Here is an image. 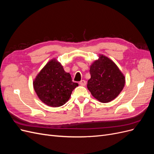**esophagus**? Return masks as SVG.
Segmentation results:
<instances>
[{
  "label": "esophagus",
  "instance_id": "1",
  "mask_svg": "<svg viewBox=\"0 0 154 154\" xmlns=\"http://www.w3.org/2000/svg\"><path fill=\"white\" fill-rule=\"evenodd\" d=\"M79 84L82 85V86H85L86 85V81L85 80H81L80 82H79Z\"/></svg>",
  "mask_w": 154,
  "mask_h": 154
}]
</instances>
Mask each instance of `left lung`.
<instances>
[{
	"instance_id": "left-lung-1",
	"label": "left lung",
	"mask_w": 154,
	"mask_h": 154,
	"mask_svg": "<svg viewBox=\"0 0 154 154\" xmlns=\"http://www.w3.org/2000/svg\"><path fill=\"white\" fill-rule=\"evenodd\" d=\"M90 74L87 88L101 103L113 100L123 90L125 76L114 62L103 55H100L99 59L91 65Z\"/></svg>"
}]
</instances>
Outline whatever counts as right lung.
<instances>
[{"label": "right lung", "mask_w": 154, "mask_h": 154, "mask_svg": "<svg viewBox=\"0 0 154 154\" xmlns=\"http://www.w3.org/2000/svg\"><path fill=\"white\" fill-rule=\"evenodd\" d=\"M78 84L72 81L71 74L55 59L41 70L33 82L34 89L39 99L49 106H62L69 100Z\"/></svg>", "instance_id": "obj_1"}]
</instances>
